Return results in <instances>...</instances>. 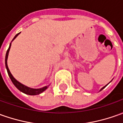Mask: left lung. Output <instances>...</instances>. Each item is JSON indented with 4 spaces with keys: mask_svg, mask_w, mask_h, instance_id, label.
<instances>
[{
    "mask_svg": "<svg viewBox=\"0 0 123 123\" xmlns=\"http://www.w3.org/2000/svg\"><path fill=\"white\" fill-rule=\"evenodd\" d=\"M106 86H107V85H106ZM106 86H104V87H102V89H101V90H102L104 89V87H106ZM101 90H100V91H101Z\"/></svg>",
    "mask_w": 123,
    "mask_h": 123,
    "instance_id": "8db88e82",
    "label": "left lung"
}]
</instances>
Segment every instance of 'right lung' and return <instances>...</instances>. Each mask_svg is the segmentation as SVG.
Masks as SVG:
<instances>
[{"mask_svg":"<svg viewBox=\"0 0 123 123\" xmlns=\"http://www.w3.org/2000/svg\"><path fill=\"white\" fill-rule=\"evenodd\" d=\"M19 33H17L15 36L14 37L13 40H14L15 38H16V37H17ZM11 43L10 45H9V48H8V50H7V51H6V53L5 66H6V70H7L8 75H9V77H10L11 80L12 81V83L15 85V86L16 87H17L18 90H20L21 92H23L24 93L28 94V95H31V96H33V95H37V94H40V93H41L42 92H43L44 91H45V90L47 89L49 86H45V87H42V88H40V89H32V88L28 87H27V86H24V85H23V84H21V83H19V81H17L14 77H13V76L12 75V74L11 73L10 71H9V68H8V65H7V58H8L9 52V50H10V48H11Z\"/></svg>","mask_w":123,"mask_h":123,"instance_id":"obj_1","label":"right lung"}]
</instances>
